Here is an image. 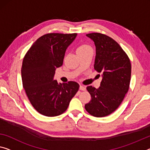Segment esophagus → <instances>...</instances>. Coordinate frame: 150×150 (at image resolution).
<instances>
[{"label":"esophagus","instance_id":"1","mask_svg":"<svg viewBox=\"0 0 150 150\" xmlns=\"http://www.w3.org/2000/svg\"><path fill=\"white\" fill-rule=\"evenodd\" d=\"M80 90H81V91H86V86H83V85H80Z\"/></svg>","mask_w":150,"mask_h":150}]
</instances>
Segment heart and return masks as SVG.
Listing matches in <instances>:
<instances>
[{"mask_svg": "<svg viewBox=\"0 0 150 150\" xmlns=\"http://www.w3.org/2000/svg\"><path fill=\"white\" fill-rule=\"evenodd\" d=\"M91 47H90L89 45H86V44H83L80 45L79 47H78L77 49V53H80V52H82L84 51H86V50H88V49H91Z\"/></svg>", "mask_w": 150, "mask_h": 150, "instance_id": "1", "label": "heart"}]
</instances>
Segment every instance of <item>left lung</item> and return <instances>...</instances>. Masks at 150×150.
<instances>
[{
	"mask_svg": "<svg viewBox=\"0 0 150 150\" xmlns=\"http://www.w3.org/2000/svg\"><path fill=\"white\" fill-rule=\"evenodd\" d=\"M86 36L96 46L94 68L102 73L103 78L98 88L87 86L91 100L84 107L93 116L103 117L114 112L128 92L131 65L127 55L113 39L99 33Z\"/></svg>",
	"mask_w": 150,
	"mask_h": 150,
	"instance_id": "8db88e82",
	"label": "left lung"
}]
</instances>
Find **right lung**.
Wrapping results in <instances>:
<instances>
[{
    "instance_id": "right-lung-1",
    "label": "right lung",
    "mask_w": 150,
    "mask_h": 150,
    "mask_svg": "<svg viewBox=\"0 0 150 150\" xmlns=\"http://www.w3.org/2000/svg\"><path fill=\"white\" fill-rule=\"evenodd\" d=\"M77 33H47L38 39L23 60V86L32 106L40 114L56 117L64 112L79 89L77 82L58 83L55 71L63 64L66 50Z\"/></svg>"
}]
</instances>
